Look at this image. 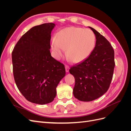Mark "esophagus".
Here are the masks:
<instances>
[{
	"mask_svg": "<svg viewBox=\"0 0 131 131\" xmlns=\"http://www.w3.org/2000/svg\"><path fill=\"white\" fill-rule=\"evenodd\" d=\"M65 69H66V72H69V67L67 65L65 66Z\"/></svg>",
	"mask_w": 131,
	"mask_h": 131,
	"instance_id": "obj_1",
	"label": "esophagus"
}]
</instances>
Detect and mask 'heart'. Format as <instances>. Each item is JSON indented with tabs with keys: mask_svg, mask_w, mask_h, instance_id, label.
<instances>
[{
	"mask_svg": "<svg viewBox=\"0 0 131 131\" xmlns=\"http://www.w3.org/2000/svg\"><path fill=\"white\" fill-rule=\"evenodd\" d=\"M96 45V37L89 29L70 27L61 30L51 41L54 56L60 59L66 49V56L72 62L80 63L88 58Z\"/></svg>",
	"mask_w": 131,
	"mask_h": 131,
	"instance_id": "obj_1",
	"label": "heart"
}]
</instances>
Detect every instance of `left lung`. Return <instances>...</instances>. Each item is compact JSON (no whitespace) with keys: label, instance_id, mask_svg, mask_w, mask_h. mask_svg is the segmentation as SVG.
<instances>
[{"label":"left lung","instance_id":"left-lung-1","mask_svg":"<svg viewBox=\"0 0 131 131\" xmlns=\"http://www.w3.org/2000/svg\"><path fill=\"white\" fill-rule=\"evenodd\" d=\"M89 27L96 35V46L88 58L69 69L75 78L74 96L83 102L96 100L108 91L115 65L114 51L110 42Z\"/></svg>","mask_w":131,"mask_h":131}]
</instances>
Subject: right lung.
Listing matches in <instances>:
<instances>
[{"label":"right lung","instance_id":"right-lung-1","mask_svg":"<svg viewBox=\"0 0 131 131\" xmlns=\"http://www.w3.org/2000/svg\"><path fill=\"white\" fill-rule=\"evenodd\" d=\"M55 25L34 26L23 34L12 52L15 81L31 103L45 104L56 96V88L65 76L64 66L51 56V33Z\"/></svg>","mask_w":131,"mask_h":131}]
</instances>
